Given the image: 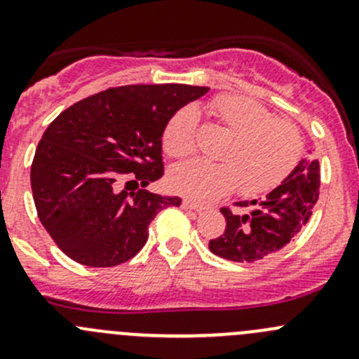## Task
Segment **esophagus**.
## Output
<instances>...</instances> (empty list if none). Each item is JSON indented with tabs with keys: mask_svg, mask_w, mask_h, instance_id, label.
I'll return each instance as SVG.
<instances>
[{
	"mask_svg": "<svg viewBox=\"0 0 359 359\" xmlns=\"http://www.w3.org/2000/svg\"><path fill=\"white\" fill-rule=\"evenodd\" d=\"M182 208L184 210H193V212H203V210H205V206L201 205V203H196V201H193V200H189V198H184L182 200Z\"/></svg>",
	"mask_w": 359,
	"mask_h": 359,
	"instance_id": "obj_1",
	"label": "esophagus"
}]
</instances>
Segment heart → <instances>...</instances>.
Instances as JSON below:
<instances>
[{
    "label": "heart",
    "mask_w": 359,
    "mask_h": 359,
    "mask_svg": "<svg viewBox=\"0 0 359 359\" xmlns=\"http://www.w3.org/2000/svg\"><path fill=\"white\" fill-rule=\"evenodd\" d=\"M208 112L231 133L220 151V163L191 159L170 170V186L196 200H215L236 187L247 196L267 193L283 182L302 153L300 130L288 119L274 118L257 100L222 93L210 100ZM198 116L186 106L166 121L163 149L172 158H186L196 149Z\"/></svg>",
    "instance_id": "heart-1"
}]
</instances>
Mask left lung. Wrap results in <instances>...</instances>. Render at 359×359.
<instances>
[{"label":"left lung","mask_w":359,"mask_h":359,"mask_svg":"<svg viewBox=\"0 0 359 359\" xmlns=\"http://www.w3.org/2000/svg\"><path fill=\"white\" fill-rule=\"evenodd\" d=\"M320 196V163L304 158L290 175L262 200L240 201L245 210L231 212L222 206L226 231L208 248L233 262H257L280 252L311 219ZM250 210H247L248 206Z\"/></svg>","instance_id":"8db88e82"}]
</instances>
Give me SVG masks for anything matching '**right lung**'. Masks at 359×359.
I'll return each instance as SVG.
<instances>
[{
	"instance_id": "obj_1",
	"label": "right lung",
	"mask_w": 359,
	"mask_h": 359,
	"mask_svg": "<svg viewBox=\"0 0 359 359\" xmlns=\"http://www.w3.org/2000/svg\"><path fill=\"white\" fill-rule=\"evenodd\" d=\"M208 90L116 86L72 104L50 123L31 165L32 198L43 227L69 259L90 267L126 262L146 245L158 212L180 205L179 196L146 187L165 172L166 121Z\"/></svg>"
}]
</instances>
